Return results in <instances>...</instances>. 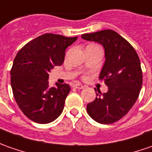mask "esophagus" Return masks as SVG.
I'll use <instances>...</instances> for the list:
<instances>
[{
	"instance_id": "esophagus-1",
	"label": "esophagus",
	"mask_w": 152,
	"mask_h": 152,
	"mask_svg": "<svg viewBox=\"0 0 152 152\" xmlns=\"http://www.w3.org/2000/svg\"><path fill=\"white\" fill-rule=\"evenodd\" d=\"M73 87L74 88H76V89H83L85 86H82L81 84H74L73 85Z\"/></svg>"
}]
</instances>
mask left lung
<instances>
[{
	"label": "left lung",
	"instance_id": "left-lung-1",
	"mask_svg": "<svg viewBox=\"0 0 152 152\" xmlns=\"http://www.w3.org/2000/svg\"><path fill=\"white\" fill-rule=\"evenodd\" d=\"M81 38L103 46L106 61L99 79L108 86L106 93L96 92V99L87 104V113L96 122L114 123L127 114L139 96L142 86L139 56L132 46L112 30L83 34Z\"/></svg>",
	"mask_w": 152,
	"mask_h": 152
}]
</instances>
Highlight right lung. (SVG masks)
Instances as JSON below:
<instances>
[{
	"label": "right lung",
	"instance_id": "obj_1",
	"mask_svg": "<svg viewBox=\"0 0 152 152\" xmlns=\"http://www.w3.org/2000/svg\"><path fill=\"white\" fill-rule=\"evenodd\" d=\"M76 39L44 34L25 45L15 56L11 71V88L20 109L30 120L47 124L61 114L71 87L58 83L50 87L49 72L62 65L66 49Z\"/></svg>",
	"mask_w": 152,
	"mask_h": 152
}]
</instances>
